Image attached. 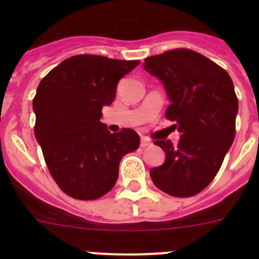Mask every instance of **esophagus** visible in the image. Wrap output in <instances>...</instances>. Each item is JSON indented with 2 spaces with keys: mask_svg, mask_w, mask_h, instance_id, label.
Returning a JSON list of instances; mask_svg holds the SVG:
<instances>
[{
  "mask_svg": "<svg viewBox=\"0 0 259 259\" xmlns=\"http://www.w3.org/2000/svg\"><path fill=\"white\" fill-rule=\"evenodd\" d=\"M151 145V142L149 139H146V138H142V140H140V146L142 148H146V146Z\"/></svg>",
  "mask_w": 259,
  "mask_h": 259,
  "instance_id": "1",
  "label": "esophagus"
}]
</instances>
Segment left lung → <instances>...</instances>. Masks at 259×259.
<instances>
[{
    "label": "left lung",
    "mask_w": 259,
    "mask_h": 259,
    "mask_svg": "<svg viewBox=\"0 0 259 259\" xmlns=\"http://www.w3.org/2000/svg\"><path fill=\"white\" fill-rule=\"evenodd\" d=\"M144 69L164 85L170 101L165 116L180 133L177 145L155 140L166 156L150 177L166 194L192 197L214 179L233 144L238 113L233 81L215 62L188 49L148 57Z\"/></svg>",
    "instance_id": "left-lung-1"
}]
</instances>
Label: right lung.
<instances>
[{"label":"right lung","mask_w":259,"mask_h":259,"mask_svg":"<svg viewBox=\"0 0 259 259\" xmlns=\"http://www.w3.org/2000/svg\"><path fill=\"white\" fill-rule=\"evenodd\" d=\"M139 64L77 55L41 80L32 104L35 137L52 178L70 197L94 200L110 192L121 158L139 148L137 132L111 134L100 121L119 80Z\"/></svg>","instance_id":"obj_1"}]
</instances>
